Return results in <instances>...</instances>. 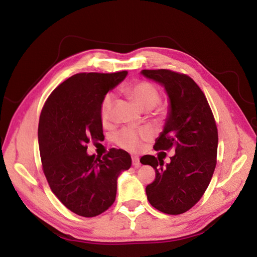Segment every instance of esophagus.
I'll list each match as a JSON object with an SVG mask.
<instances>
[{"label": "esophagus", "mask_w": 257, "mask_h": 257, "mask_svg": "<svg viewBox=\"0 0 257 257\" xmlns=\"http://www.w3.org/2000/svg\"><path fill=\"white\" fill-rule=\"evenodd\" d=\"M133 165L135 166L136 169L140 168L141 163H140V160H139V158H138V157H133Z\"/></svg>", "instance_id": "34e87169"}]
</instances>
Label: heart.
Here are the masks:
<instances>
[{
	"instance_id": "heart-1",
	"label": "heart",
	"mask_w": 257,
	"mask_h": 257,
	"mask_svg": "<svg viewBox=\"0 0 257 257\" xmlns=\"http://www.w3.org/2000/svg\"><path fill=\"white\" fill-rule=\"evenodd\" d=\"M126 93L133 98L142 110H151L160 100L158 88L148 82H137L126 87ZM114 95L107 93L100 103V118L103 122L110 119ZM153 131L150 128H123L115 136V141L119 147L130 151L139 150L143 141L151 139Z\"/></svg>"
}]
</instances>
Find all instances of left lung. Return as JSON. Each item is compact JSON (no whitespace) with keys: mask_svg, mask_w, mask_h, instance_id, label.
<instances>
[{"mask_svg":"<svg viewBox=\"0 0 257 257\" xmlns=\"http://www.w3.org/2000/svg\"><path fill=\"white\" fill-rule=\"evenodd\" d=\"M159 83L169 97L163 131L156 150H173L171 162L153 156L140 162L156 170L154 182L146 187L148 200L158 210L180 214L190 209L209 185L217 163L218 130L205 94L189 76L170 70H142Z\"/></svg>","mask_w":257,"mask_h":257,"instance_id":"8db88e82","label":"left lung"}]
</instances>
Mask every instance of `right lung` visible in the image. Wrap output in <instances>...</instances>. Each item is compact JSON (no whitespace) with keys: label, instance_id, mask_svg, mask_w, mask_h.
Here are the masks:
<instances>
[{"label":"right lung","instance_id":"right-lung-1","mask_svg":"<svg viewBox=\"0 0 257 257\" xmlns=\"http://www.w3.org/2000/svg\"><path fill=\"white\" fill-rule=\"evenodd\" d=\"M127 71L77 73L61 83L41 110L38 143L49 186L69 210L98 216L114 204L117 180L131 166V157L112 148L103 158L87 154V143L103 139L100 103L121 83Z\"/></svg>","mask_w":257,"mask_h":257}]
</instances>
